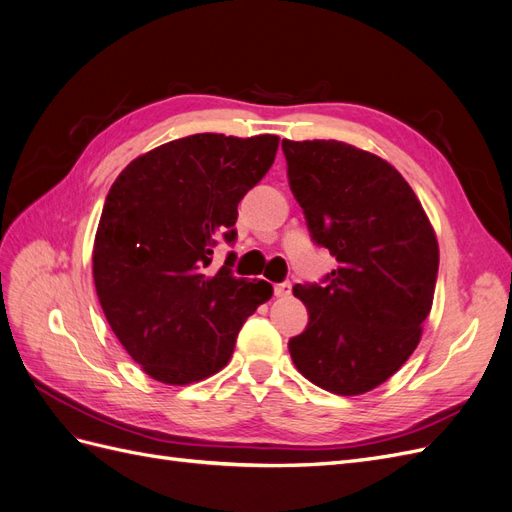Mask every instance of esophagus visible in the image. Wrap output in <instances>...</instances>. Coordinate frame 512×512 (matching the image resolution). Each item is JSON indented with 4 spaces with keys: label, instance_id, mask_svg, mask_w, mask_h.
I'll use <instances>...</instances> for the list:
<instances>
[{
    "label": "esophagus",
    "instance_id": "obj_1",
    "mask_svg": "<svg viewBox=\"0 0 512 512\" xmlns=\"http://www.w3.org/2000/svg\"><path fill=\"white\" fill-rule=\"evenodd\" d=\"M275 297H288L292 292V284L290 282H282V284H275Z\"/></svg>",
    "mask_w": 512,
    "mask_h": 512
}]
</instances>
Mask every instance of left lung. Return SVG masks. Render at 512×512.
I'll return each mask as SVG.
<instances>
[{
  "mask_svg": "<svg viewBox=\"0 0 512 512\" xmlns=\"http://www.w3.org/2000/svg\"><path fill=\"white\" fill-rule=\"evenodd\" d=\"M290 190L309 235L335 256L322 284L292 288L309 314L288 350L301 374L335 395L389 380L421 342L438 280V239L395 166L339 141H288Z\"/></svg>",
  "mask_w": 512,
  "mask_h": 512,
  "instance_id": "1",
  "label": "left lung"
}]
</instances>
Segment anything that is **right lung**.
<instances>
[{"label":"right lung","mask_w":512,"mask_h":512,"mask_svg":"<svg viewBox=\"0 0 512 512\" xmlns=\"http://www.w3.org/2000/svg\"><path fill=\"white\" fill-rule=\"evenodd\" d=\"M280 138L192 134L132 160L108 190L94 282L113 333L147 376L192 384L230 361L243 322L271 299L265 280L211 271L237 205L271 168Z\"/></svg>","instance_id":"obj_1"}]
</instances>
